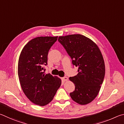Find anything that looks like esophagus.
Returning <instances> with one entry per match:
<instances>
[{"instance_id": "obj_1", "label": "esophagus", "mask_w": 124, "mask_h": 124, "mask_svg": "<svg viewBox=\"0 0 124 124\" xmlns=\"http://www.w3.org/2000/svg\"><path fill=\"white\" fill-rule=\"evenodd\" d=\"M62 79L64 81H67L68 80V78L67 77H64L62 78Z\"/></svg>"}]
</instances>
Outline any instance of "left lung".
Wrapping results in <instances>:
<instances>
[{"instance_id": "8db88e82", "label": "left lung", "mask_w": 124, "mask_h": 124, "mask_svg": "<svg viewBox=\"0 0 124 124\" xmlns=\"http://www.w3.org/2000/svg\"><path fill=\"white\" fill-rule=\"evenodd\" d=\"M58 41L70 56L73 66L78 68V74L69 78L75 85L70 96L76 102L86 105L97 96L105 77L101 52L92 40L81 34L59 36Z\"/></svg>"}]
</instances>
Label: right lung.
<instances>
[{
	"label": "right lung",
	"instance_id": "add662e5",
	"mask_svg": "<svg viewBox=\"0 0 124 124\" xmlns=\"http://www.w3.org/2000/svg\"><path fill=\"white\" fill-rule=\"evenodd\" d=\"M57 39L40 36L32 39L19 55L18 75L22 89L28 99L37 105L48 104L62 84L57 77L45 73L49 50Z\"/></svg>",
	"mask_w": 124,
	"mask_h": 124
}]
</instances>
